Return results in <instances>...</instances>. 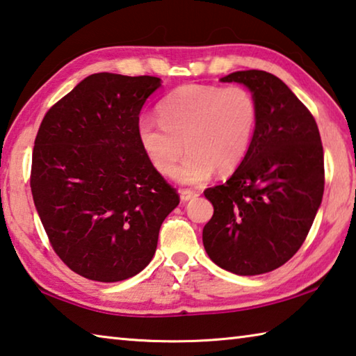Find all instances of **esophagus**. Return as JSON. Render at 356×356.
<instances>
[{
  "mask_svg": "<svg viewBox=\"0 0 356 356\" xmlns=\"http://www.w3.org/2000/svg\"><path fill=\"white\" fill-rule=\"evenodd\" d=\"M200 195H197L196 191H191V190H182L180 191V201L182 202H188L191 200H195V197H197Z\"/></svg>",
  "mask_w": 356,
  "mask_h": 356,
  "instance_id": "esophagus-1",
  "label": "esophagus"
}]
</instances>
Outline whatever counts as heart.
<instances>
[{"instance_id":"b5f03b06","label":"heart","mask_w":356,"mask_h":356,"mask_svg":"<svg viewBox=\"0 0 356 356\" xmlns=\"http://www.w3.org/2000/svg\"><path fill=\"white\" fill-rule=\"evenodd\" d=\"M159 116L160 120L141 116L136 122L138 141L150 165L171 176L186 147L188 154L174 177L185 185H202L216 170L227 174L243 163L259 110L242 86L184 84L160 102Z\"/></svg>"}]
</instances>
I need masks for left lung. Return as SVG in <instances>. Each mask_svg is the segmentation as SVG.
Returning <instances> with one entry per match:
<instances>
[{
    "instance_id": "left-lung-1",
    "label": "left lung",
    "mask_w": 356,
    "mask_h": 356,
    "mask_svg": "<svg viewBox=\"0 0 356 356\" xmlns=\"http://www.w3.org/2000/svg\"><path fill=\"white\" fill-rule=\"evenodd\" d=\"M220 81L248 88L259 120L243 163L226 184L204 191L213 216L202 229V243L227 272L262 275L300 250L321 207V134L308 108L278 76L240 70Z\"/></svg>"
}]
</instances>
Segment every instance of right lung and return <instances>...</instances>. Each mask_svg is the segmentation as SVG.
I'll return each mask as SVG.
<instances>
[{"label":"right lung","instance_id":"1","mask_svg":"<svg viewBox=\"0 0 356 356\" xmlns=\"http://www.w3.org/2000/svg\"><path fill=\"white\" fill-rule=\"evenodd\" d=\"M160 86L156 76L89 75L48 110L35 136V210L56 254L88 280L124 281L146 268L179 206L136 136Z\"/></svg>","mask_w":356,"mask_h":356}]
</instances>
